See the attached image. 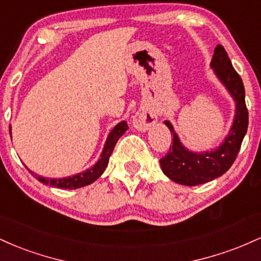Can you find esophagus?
Wrapping results in <instances>:
<instances>
[{
	"instance_id": "obj_1",
	"label": "esophagus",
	"mask_w": 261,
	"mask_h": 261,
	"mask_svg": "<svg viewBox=\"0 0 261 261\" xmlns=\"http://www.w3.org/2000/svg\"><path fill=\"white\" fill-rule=\"evenodd\" d=\"M157 121V115L151 109H141L135 114L133 124L139 130H147L149 126Z\"/></svg>"
}]
</instances>
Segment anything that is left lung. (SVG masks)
<instances>
[{
    "instance_id": "1",
    "label": "left lung",
    "mask_w": 261,
    "mask_h": 261,
    "mask_svg": "<svg viewBox=\"0 0 261 261\" xmlns=\"http://www.w3.org/2000/svg\"><path fill=\"white\" fill-rule=\"evenodd\" d=\"M210 66L234 99L236 115L229 134L222 145L214 151L201 153L185 148L173 125L169 121H164L173 134V146L169 147L168 153L160 160L161 168L170 180L187 187L205 184L224 174L236 161L248 128V109L245 106L243 81L233 68L222 45L216 46Z\"/></svg>"
}]
</instances>
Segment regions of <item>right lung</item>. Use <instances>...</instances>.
<instances>
[{"label": "right lung", "instance_id": "right-lung-1", "mask_svg": "<svg viewBox=\"0 0 261 261\" xmlns=\"http://www.w3.org/2000/svg\"><path fill=\"white\" fill-rule=\"evenodd\" d=\"M128 128L126 121H121L116 125L115 127L110 131L109 136H108L106 145H104L103 152H101L100 158L98 160L97 163L94 166L88 168L85 172L79 173V174L73 175V176H67V178H60V179H49V178H43V176L34 174L32 170L29 172L32 173L33 175L37 176V179L40 182H43L45 185H53L55 188H60V189H79L82 187H86V185L92 184L93 181L97 180L99 176L103 174V172L106 170L107 166H108V162H109L110 155H112L114 147H115L116 142L118 140L120 139L122 135L125 134ZM10 134H11V126H10Z\"/></svg>", "mask_w": 261, "mask_h": 261}]
</instances>
